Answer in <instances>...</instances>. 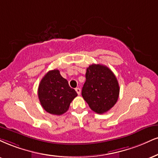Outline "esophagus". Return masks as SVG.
<instances>
[{
	"label": "esophagus",
	"mask_w": 158,
	"mask_h": 158,
	"mask_svg": "<svg viewBox=\"0 0 158 158\" xmlns=\"http://www.w3.org/2000/svg\"><path fill=\"white\" fill-rule=\"evenodd\" d=\"M75 91H76V92H77V94L78 95L81 94V89H80V88H76Z\"/></svg>",
	"instance_id": "obj_1"
}]
</instances>
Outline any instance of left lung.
Returning <instances> with one entry per match:
<instances>
[{
    "label": "left lung",
    "mask_w": 158,
    "mask_h": 158,
    "mask_svg": "<svg viewBox=\"0 0 158 158\" xmlns=\"http://www.w3.org/2000/svg\"><path fill=\"white\" fill-rule=\"evenodd\" d=\"M82 96L93 111L102 114L117 102L119 85L113 72L106 66L91 64L87 68Z\"/></svg>",
    "instance_id": "1"
}]
</instances>
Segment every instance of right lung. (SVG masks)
Masks as SVG:
<instances>
[{"label": "right lung", "instance_id": "add662e5", "mask_svg": "<svg viewBox=\"0 0 158 158\" xmlns=\"http://www.w3.org/2000/svg\"><path fill=\"white\" fill-rule=\"evenodd\" d=\"M77 96L75 89L70 88L68 81L60 74L59 70H50L41 80L38 97L41 106L52 115L67 112L70 103Z\"/></svg>", "mask_w": 158, "mask_h": 158}]
</instances>
